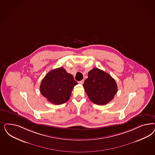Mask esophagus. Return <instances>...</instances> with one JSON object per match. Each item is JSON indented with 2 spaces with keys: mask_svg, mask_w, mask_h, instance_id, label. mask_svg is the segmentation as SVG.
Returning <instances> with one entry per match:
<instances>
[{
  "mask_svg": "<svg viewBox=\"0 0 155 155\" xmlns=\"http://www.w3.org/2000/svg\"><path fill=\"white\" fill-rule=\"evenodd\" d=\"M78 83H79V84H83L84 83V80H81L80 81H79Z\"/></svg>",
  "mask_w": 155,
  "mask_h": 155,
  "instance_id": "esophagus-1",
  "label": "esophagus"
}]
</instances>
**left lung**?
Here are the masks:
<instances>
[{
	"label": "left lung",
	"mask_w": 155,
	"mask_h": 155,
	"mask_svg": "<svg viewBox=\"0 0 155 155\" xmlns=\"http://www.w3.org/2000/svg\"><path fill=\"white\" fill-rule=\"evenodd\" d=\"M83 87L90 100L98 105L108 104L117 91L115 79L103 70L94 68L89 71Z\"/></svg>",
	"instance_id": "obj_1"
}]
</instances>
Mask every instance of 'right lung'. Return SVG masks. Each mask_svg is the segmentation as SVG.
<instances>
[{"label":"right lung","mask_w":155,"mask_h":155,"mask_svg":"<svg viewBox=\"0 0 155 155\" xmlns=\"http://www.w3.org/2000/svg\"><path fill=\"white\" fill-rule=\"evenodd\" d=\"M77 84L74 76L60 67L45 75L40 84V92L49 102L59 105L69 100L72 91Z\"/></svg>","instance_id":"right-lung-1"}]
</instances>
